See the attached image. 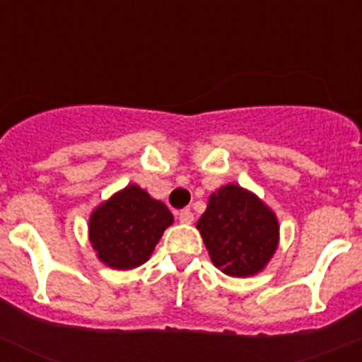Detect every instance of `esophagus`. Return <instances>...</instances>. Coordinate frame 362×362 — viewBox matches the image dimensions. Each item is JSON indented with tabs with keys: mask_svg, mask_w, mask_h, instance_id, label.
<instances>
[{
	"mask_svg": "<svg viewBox=\"0 0 362 362\" xmlns=\"http://www.w3.org/2000/svg\"><path fill=\"white\" fill-rule=\"evenodd\" d=\"M177 217L181 223H185V225H190L192 221H194V214L190 212V210H181V212H177Z\"/></svg>",
	"mask_w": 362,
	"mask_h": 362,
	"instance_id": "obj_1",
	"label": "esophagus"
}]
</instances>
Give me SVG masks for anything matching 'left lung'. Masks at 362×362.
<instances>
[{"mask_svg":"<svg viewBox=\"0 0 362 362\" xmlns=\"http://www.w3.org/2000/svg\"><path fill=\"white\" fill-rule=\"evenodd\" d=\"M197 230L212 263L232 277L259 274L279 245L276 214L255 194L233 183L210 196Z\"/></svg>","mask_w":362,"mask_h":362,"instance_id":"left-lung-1","label":"left lung"}]
</instances>
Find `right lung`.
<instances>
[{
    "label": "right lung",
    "mask_w": 362,
    "mask_h": 362,
    "mask_svg": "<svg viewBox=\"0 0 362 362\" xmlns=\"http://www.w3.org/2000/svg\"><path fill=\"white\" fill-rule=\"evenodd\" d=\"M172 223L174 216L165 203L141 187L129 185L90 214L88 235L101 263L130 270L148 261Z\"/></svg>",
    "instance_id": "add662e5"
}]
</instances>
